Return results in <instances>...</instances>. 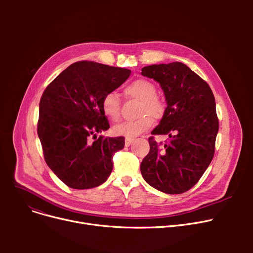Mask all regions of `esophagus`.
Wrapping results in <instances>:
<instances>
[{
    "mask_svg": "<svg viewBox=\"0 0 253 253\" xmlns=\"http://www.w3.org/2000/svg\"><path fill=\"white\" fill-rule=\"evenodd\" d=\"M133 138H128V137H126V139H125V145L126 147H129V145L133 142Z\"/></svg>",
    "mask_w": 253,
    "mask_h": 253,
    "instance_id": "esophagus-1",
    "label": "esophagus"
}]
</instances>
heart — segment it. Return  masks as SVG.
<instances>
[{
  "mask_svg": "<svg viewBox=\"0 0 253 253\" xmlns=\"http://www.w3.org/2000/svg\"><path fill=\"white\" fill-rule=\"evenodd\" d=\"M156 86L145 79H138L124 89V94L128 98L140 101L138 115L141 116L135 121H127L114 127L116 135L132 138L149 130L154 120L161 119L166 111L165 101L157 94ZM101 109L105 117L113 122H117L121 115V103L116 93L109 92L102 97Z\"/></svg>",
  "mask_w": 253,
  "mask_h": 253,
  "instance_id": "1",
  "label": "heart"
}]
</instances>
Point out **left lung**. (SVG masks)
Wrapping results in <instances>:
<instances>
[{"label": "left lung", "mask_w": 253, "mask_h": 253, "mask_svg": "<svg viewBox=\"0 0 253 253\" xmlns=\"http://www.w3.org/2000/svg\"><path fill=\"white\" fill-rule=\"evenodd\" d=\"M141 75L160 84L167 108L154 135H168L164 145L149 138L140 164L143 179L166 194H181L201 178L213 158L218 132L215 99L209 85L181 62L153 64Z\"/></svg>", "instance_id": "1"}]
</instances>
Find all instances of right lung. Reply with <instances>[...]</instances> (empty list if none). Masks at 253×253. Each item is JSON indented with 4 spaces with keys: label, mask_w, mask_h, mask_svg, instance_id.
<instances>
[{
    "label": "right lung",
    "mask_w": 253,
    "mask_h": 253,
    "mask_svg": "<svg viewBox=\"0 0 253 253\" xmlns=\"http://www.w3.org/2000/svg\"><path fill=\"white\" fill-rule=\"evenodd\" d=\"M130 74L127 69L78 61L45 89L40 100L38 136L47 165L68 187L92 189L110 176L113 156L124 148L125 139L97 138V133L110 128L101 100ZM91 136L96 140L90 141Z\"/></svg>",
    "instance_id": "add662e5"
}]
</instances>
